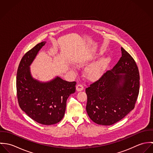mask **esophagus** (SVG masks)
Listing matches in <instances>:
<instances>
[{"instance_id":"34e87169","label":"esophagus","mask_w":153,"mask_h":153,"mask_svg":"<svg viewBox=\"0 0 153 153\" xmlns=\"http://www.w3.org/2000/svg\"><path fill=\"white\" fill-rule=\"evenodd\" d=\"M84 89V87L82 86V85L81 84H78L76 87V90L78 91V92H79V91H82Z\"/></svg>"}]
</instances>
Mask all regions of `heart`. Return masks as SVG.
I'll list each match as a JSON object with an SVG mask.
<instances>
[{
	"instance_id": "heart-1",
	"label": "heart",
	"mask_w": 153,
	"mask_h": 153,
	"mask_svg": "<svg viewBox=\"0 0 153 153\" xmlns=\"http://www.w3.org/2000/svg\"><path fill=\"white\" fill-rule=\"evenodd\" d=\"M100 55H98L95 58H97ZM111 61V56H105L88 65L84 70L85 78L90 81L98 80L105 74Z\"/></svg>"
}]
</instances>
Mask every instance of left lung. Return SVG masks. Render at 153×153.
<instances>
[{"instance_id":"8db88e82","label":"left lung","mask_w":153,"mask_h":153,"mask_svg":"<svg viewBox=\"0 0 153 153\" xmlns=\"http://www.w3.org/2000/svg\"><path fill=\"white\" fill-rule=\"evenodd\" d=\"M121 53L113 68L85 89L88 115L99 125L111 126L120 121L134 109L138 95L137 65L123 48Z\"/></svg>"}]
</instances>
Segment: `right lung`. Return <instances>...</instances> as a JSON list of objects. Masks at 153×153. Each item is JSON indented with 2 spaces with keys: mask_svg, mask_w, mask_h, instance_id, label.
<instances>
[{
  "mask_svg": "<svg viewBox=\"0 0 153 153\" xmlns=\"http://www.w3.org/2000/svg\"><path fill=\"white\" fill-rule=\"evenodd\" d=\"M46 42L37 44L23 56L17 71L16 90L22 111L37 123L49 126L63 118L66 100L75 92L76 82H68L59 76L41 82L32 77L30 65Z\"/></svg>",
  "mask_w": 153,
  "mask_h": 153,
  "instance_id": "obj_1",
  "label": "right lung"
}]
</instances>
